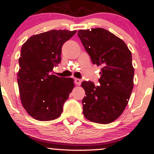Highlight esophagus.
I'll use <instances>...</instances> for the list:
<instances>
[{"instance_id": "obj_1", "label": "esophagus", "mask_w": 154, "mask_h": 154, "mask_svg": "<svg viewBox=\"0 0 154 154\" xmlns=\"http://www.w3.org/2000/svg\"><path fill=\"white\" fill-rule=\"evenodd\" d=\"M75 82L76 85H80L81 83H82V79H75Z\"/></svg>"}]
</instances>
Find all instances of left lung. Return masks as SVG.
Masks as SVG:
<instances>
[{
	"mask_svg": "<svg viewBox=\"0 0 154 154\" xmlns=\"http://www.w3.org/2000/svg\"><path fill=\"white\" fill-rule=\"evenodd\" d=\"M93 64L102 67L100 85L82 82L86 119L98 124L115 121L123 113L133 89L132 54L122 39L103 28L79 29L77 32Z\"/></svg>",
	"mask_w": 154,
	"mask_h": 154,
	"instance_id": "left-lung-1",
	"label": "left lung"
}]
</instances>
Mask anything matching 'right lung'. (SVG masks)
<instances>
[{"label": "right lung", "instance_id": "add662e5", "mask_svg": "<svg viewBox=\"0 0 154 154\" xmlns=\"http://www.w3.org/2000/svg\"><path fill=\"white\" fill-rule=\"evenodd\" d=\"M76 32L53 29L32 35L22 45L17 73L19 95L23 107L35 119L51 121L59 117L75 87L72 78L51 72L61 61L63 43Z\"/></svg>", "mask_w": 154, "mask_h": 154}]
</instances>
